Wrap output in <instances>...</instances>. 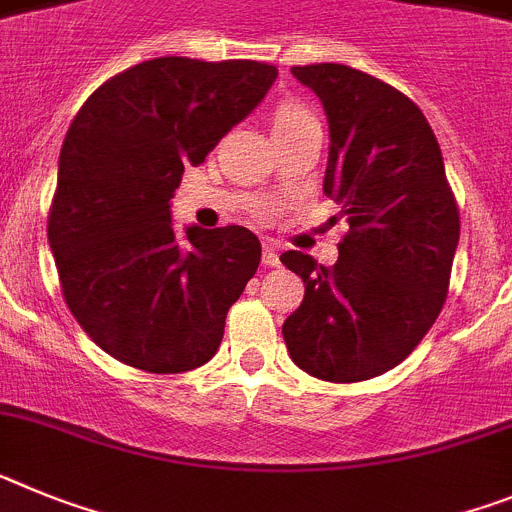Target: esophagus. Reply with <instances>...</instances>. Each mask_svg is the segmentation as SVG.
<instances>
[{
    "label": "esophagus",
    "mask_w": 512,
    "mask_h": 512,
    "mask_svg": "<svg viewBox=\"0 0 512 512\" xmlns=\"http://www.w3.org/2000/svg\"><path fill=\"white\" fill-rule=\"evenodd\" d=\"M281 262V257H278V250H275L273 244L265 242L262 244V265H268V268H275Z\"/></svg>",
    "instance_id": "1"
}]
</instances>
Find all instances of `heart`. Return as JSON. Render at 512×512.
<instances>
[{
  "label": "heart",
  "instance_id": "obj_1",
  "mask_svg": "<svg viewBox=\"0 0 512 512\" xmlns=\"http://www.w3.org/2000/svg\"><path fill=\"white\" fill-rule=\"evenodd\" d=\"M301 113H306L301 105H296V102H286V105H281V108H278V113H275V123L288 121V118H293V115H301Z\"/></svg>",
  "mask_w": 512,
  "mask_h": 512
}]
</instances>
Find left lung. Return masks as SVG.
<instances>
[{
  "instance_id": "8db88e82",
  "label": "left lung",
  "mask_w": 512,
  "mask_h": 512,
  "mask_svg": "<svg viewBox=\"0 0 512 512\" xmlns=\"http://www.w3.org/2000/svg\"><path fill=\"white\" fill-rule=\"evenodd\" d=\"M330 123L324 195L350 231L332 268L288 250L304 301L283 322L293 363L332 384L381 376L420 345L443 309L459 208L441 146L415 102L342 64L293 66Z\"/></svg>"
}]
</instances>
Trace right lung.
I'll return each instance as SVG.
<instances>
[{
  "label": "right lung",
  "instance_id": "right-lung-1",
  "mask_svg": "<svg viewBox=\"0 0 512 512\" xmlns=\"http://www.w3.org/2000/svg\"><path fill=\"white\" fill-rule=\"evenodd\" d=\"M275 77L262 61L164 56L110 77L74 115L48 244L66 306L115 361L182 373L219 350L226 311L260 265V239L244 226H188L180 242L170 198Z\"/></svg>",
  "mask_w": 512,
  "mask_h": 512
}]
</instances>
